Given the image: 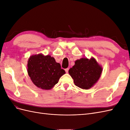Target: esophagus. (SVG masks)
I'll use <instances>...</instances> for the list:
<instances>
[{
	"mask_svg": "<svg viewBox=\"0 0 130 130\" xmlns=\"http://www.w3.org/2000/svg\"><path fill=\"white\" fill-rule=\"evenodd\" d=\"M68 70H69V68H67V69H65V71H66V72L67 73H68Z\"/></svg>",
	"mask_w": 130,
	"mask_h": 130,
	"instance_id": "1",
	"label": "esophagus"
}]
</instances>
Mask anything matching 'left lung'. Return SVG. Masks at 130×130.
<instances>
[{"mask_svg": "<svg viewBox=\"0 0 130 130\" xmlns=\"http://www.w3.org/2000/svg\"><path fill=\"white\" fill-rule=\"evenodd\" d=\"M103 68L94 58H81L75 62V65L69 70V74L78 87L88 89L99 79Z\"/></svg>", "mask_w": 130, "mask_h": 130, "instance_id": "1", "label": "left lung"}]
</instances>
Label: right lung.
I'll return each instance as SVG.
<instances>
[{"label": "right lung", "mask_w": 130, "mask_h": 130, "mask_svg": "<svg viewBox=\"0 0 130 130\" xmlns=\"http://www.w3.org/2000/svg\"><path fill=\"white\" fill-rule=\"evenodd\" d=\"M27 67V73L34 84L45 90L52 89L66 73L53 57L41 54L31 56Z\"/></svg>", "instance_id": "add662e5"}]
</instances>
